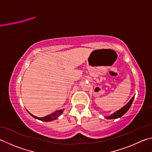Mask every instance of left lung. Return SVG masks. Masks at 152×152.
<instances>
[{
	"instance_id": "1",
	"label": "left lung",
	"mask_w": 152,
	"mask_h": 152,
	"mask_svg": "<svg viewBox=\"0 0 152 152\" xmlns=\"http://www.w3.org/2000/svg\"><path fill=\"white\" fill-rule=\"evenodd\" d=\"M134 97H133L131 100L129 101V102L127 103V104L124 106L123 107L121 108L120 110L117 111L116 112L113 113V114H111V115L108 116V117H105V118H107L108 119H117V118H121V116H123L125 113H126L127 111L129 110V109L131 107V105L133 103V101L134 99Z\"/></svg>"
}]
</instances>
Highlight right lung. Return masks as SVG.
Segmentation results:
<instances>
[{"label": "right lung", "instance_id": "add662e5", "mask_svg": "<svg viewBox=\"0 0 152 152\" xmlns=\"http://www.w3.org/2000/svg\"><path fill=\"white\" fill-rule=\"evenodd\" d=\"M63 110H58V111H56L55 112L51 114H50V115H48L47 116H45L43 118H38V117H36L33 115H32L31 113H29V114L31 116H33L34 118L39 119V120H41V121H53V120H55V119H57L58 117H59L61 114L63 113Z\"/></svg>", "mask_w": 152, "mask_h": 152}]
</instances>
